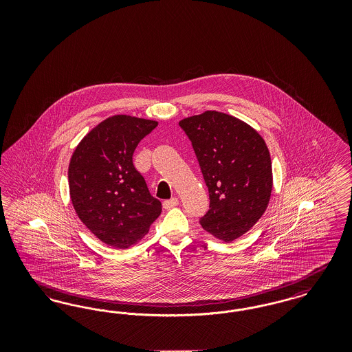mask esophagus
Returning <instances> with one entry per match:
<instances>
[{
	"mask_svg": "<svg viewBox=\"0 0 352 352\" xmlns=\"http://www.w3.org/2000/svg\"><path fill=\"white\" fill-rule=\"evenodd\" d=\"M178 198H171V199H168V201H164V208H166V210H170V208H173V207H175V206H178Z\"/></svg>",
	"mask_w": 352,
	"mask_h": 352,
	"instance_id": "esophagus-1",
	"label": "esophagus"
}]
</instances>
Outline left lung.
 <instances>
[{
    "instance_id": "left-lung-1",
    "label": "left lung",
    "mask_w": 352,
    "mask_h": 352,
    "mask_svg": "<svg viewBox=\"0 0 352 352\" xmlns=\"http://www.w3.org/2000/svg\"><path fill=\"white\" fill-rule=\"evenodd\" d=\"M199 161L210 194L204 231L230 243L247 234L268 207L272 161L264 138L231 115L206 111L179 121Z\"/></svg>"
}]
</instances>
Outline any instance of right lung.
I'll return each mask as SVG.
<instances>
[{
	"instance_id": "1",
	"label": "right lung",
	"mask_w": 352,
	"mask_h": 352,
	"mask_svg": "<svg viewBox=\"0 0 352 352\" xmlns=\"http://www.w3.org/2000/svg\"><path fill=\"white\" fill-rule=\"evenodd\" d=\"M157 121L115 115L85 134L68 165L69 197L76 215L102 243L129 248L161 215L144 177L133 165L140 141Z\"/></svg>"
}]
</instances>
